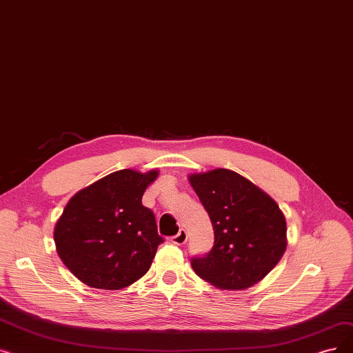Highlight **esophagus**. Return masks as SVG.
<instances>
[{
  "instance_id": "34e87169",
  "label": "esophagus",
  "mask_w": 353,
  "mask_h": 353,
  "mask_svg": "<svg viewBox=\"0 0 353 353\" xmlns=\"http://www.w3.org/2000/svg\"><path fill=\"white\" fill-rule=\"evenodd\" d=\"M186 241H188V232H186V229H183V228L174 236H172V242L176 245H183V243H186Z\"/></svg>"
}]
</instances>
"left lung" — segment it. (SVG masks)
<instances>
[{
	"instance_id": "1",
	"label": "left lung",
	"mask_w": 353,
	"mask_h": 353,
	"mask_svg": "<svg viewBox=\"0 0 353 353\" xmlns=\"http://www.w3.org/2000/svg\"><path fill=\"white\" fill-rule=\"evenodd\" d=\"M189 180L214 234L212 250L192 258L194 272L222 290H243L261 281L287 247L279 205L248 179L226 168L192 174Z\"/></svg>"
}]
</instances>
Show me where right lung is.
<instances>
[{"label": "right lung", "mask_w": 353, "mask_h": 353, "mask_svg": "<svg viewBox=\"0 0 353 353\" xmlns=\"http://www.w3.org/2000/svg\"><path fill=\"white\" fill-rule=\"evenodd\" d=\"M159 176L130 168L114 172L76 193L54 228L63 264L94 288L119 290L148 271L164 238L143 194Z\"/></svg>", "instance_id": "1"}]
</instances>
